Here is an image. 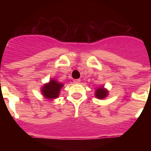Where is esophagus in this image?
<instances>
[{
	"mask_svg": "<svg viewBox=\"0 0 151 151\" xmlns=\"http://www.w3.org/2000/svg\"><path fill=\"white\" fill-rule=\"evenodd\" d=\"M80 79H75V80H73V83L74 84H78V83H80Z\"/></svg>",
	"mask_w": 151,
	"mask_h": 151,
	"instance_id": "obj_1",
	"label": "esophagus"
}]
</instances>
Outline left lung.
<instances>
[{
    "label": "left lung",
    "mask_w": 151,
    "mask_h": 151,
    "mask_svg": "<svg viewBox=\"0 0 151 151\" xmlns=\"http://www.w3.org/2000/svg\"><path fill=\"white\" fill-rule=\"evenodd\" d=\"M109 94V91L106 88L103 87V86H99V88H96V92H95V96L96 97L97 99H105L106 97Z\"/></svg>",
    "instance_id": "1"
}]
</instances>
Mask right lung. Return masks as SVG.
<instances>
[{
	"mask_svg": "<svg viewBox=\"0 0 151 151\" xmlns=\"http://www.w3.org/2000/svg\"><path fill=\"white\" fill-rule=\"evenodd\" d=\"M63 86V83H60L54 78H52L49 81V82L45 83L41 87V92L43 96L46 99H56L59 96L60 90Z\"/></svg>",
	"mask_w": 151,
	"mask_h": 151,
	"instance_id": "add662e5",
	"label": "right lung"
}]
</instances>
